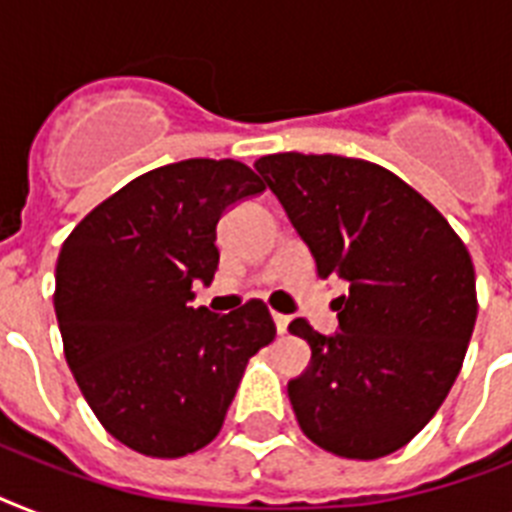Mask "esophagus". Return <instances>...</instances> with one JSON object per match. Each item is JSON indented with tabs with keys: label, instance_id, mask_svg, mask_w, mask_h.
Wrapping results in <instances>:
<instances>
[{
	"label": "esophagus",
	"instance_id": "1",
	"mask_svg": "<svg viewBox=\"0 0 512 512\" xmlns=\"http://www.w3.org/2000/svg\"><path fill=\"white\" fill-rule=\"evenodd\" d=\"M273 324H276V332H279V335H284L289 327V316H284V313H273Z\"/></svg>",
	"mask_w": 512,
	"mask_h": 512
}]
</instances>
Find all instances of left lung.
Returning <instances> with one entry per match:
<instances>
[{"label": "left lung", "instance_id": "left-lung-1", "mask_svg": "<svg viewBox=\"0 0 512 512\" xmlns=\"http://www.w3.org/2000/svg\"><path fill=\"white\" fill-rule=\"evenodd\" d=\"M321 279L337 276L340 332L305 319L289 332L311 345V366L289 380L300 428L348 460L406 446L444 404L476 327L468 247L425 196L398 175L335 154L257 159Z\"/></svg>", "mask_w": 512, "mask_h": 512}]
</instances>
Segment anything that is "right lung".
I'll return each instance as SVG.
<instances>
[{"mask_svg":"<svg viewBox=\"0 0 512 512\" xmlns=\"http://www.w3.org/2000/svg\"><path fill=\"white\" fill-rule=\"evenodd\" d=\"M263 180L233 159H185L135 177L63 241L55 316L74 380L100 425L175 460L220 433L247 361L276 337L263 300L191 308L215 279L217 220Z\"/></svg>","mask_w":512,"mask_h":512,"instance_id":"add662e5","label":"right lung"}]
</instances>
